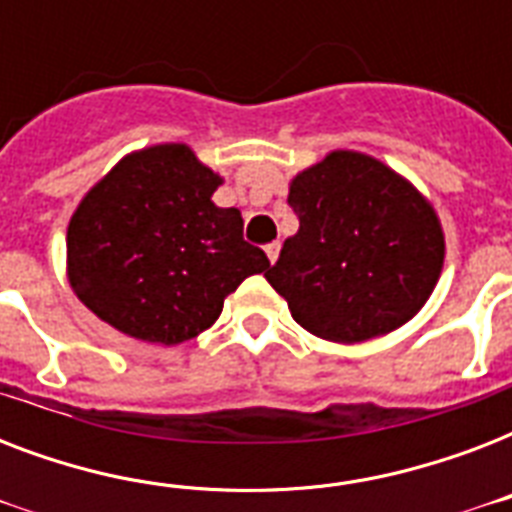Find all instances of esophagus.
<instances>
[{
  "mask_svg": "<svg viewBox=\"0 0 512 512\" xmlns=\"http://www.w3.org/2000/svg\"><path fill=\"white\" fill-rule=\"evenodd\" d=\"M279 252H281L279 241H276V244H268V247H265V255H268V260H271V263H276V260H279Z\"/></svg>",
  "mask_w": 512,
  "mask_h": 512,
  "instance_id": "obj_1",
  "label": "esophagus"
}]
</instances>
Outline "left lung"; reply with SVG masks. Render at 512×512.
<instances>
[{"instance_id":"obj_1","label":"left lung","mask_w":512,"mask_h":512,"mask_svg":"<svg viewBox=\"0 0 512 512\" xmlns=\"http://www.w3.org/2000/svg\"><path fill=\"white\" fill-rule=\"evenodd\" d=\"M289 204L300 228L265 279L311 335L366 342L428 303L444 268V228L404 175L340 148L292 177Z\"/></svg>"}]
</instances>
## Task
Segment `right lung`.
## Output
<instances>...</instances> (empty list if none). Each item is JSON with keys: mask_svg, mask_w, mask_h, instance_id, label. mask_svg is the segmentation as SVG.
<instances>
[{"mask_svg": "<svg viewBox=\"0 0 512 512\" xmlns=\"http://www.w3.org/2000/svg\"><path fill=\"white\" fill-rule=\"evenodd\" d=\"M223 177L185 143L140 148L111 167L68 220L66 273L100 321L140 342L180 345L223 313L241 281L271 268L244 241Z\"/></svg>", "mask_w": 512, "mask_h": 512, "instance_id": "add662e5", "label": "right lung"}]
</instances>
